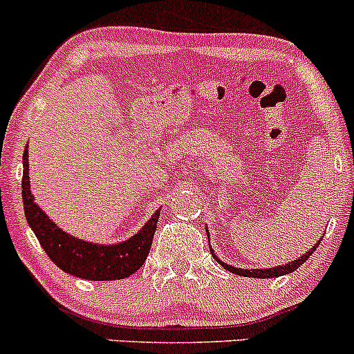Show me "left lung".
<instances>
[{
  "instance_id": "1",
  "label": "left lung",
  "mask_w": 354,
  "mask_h": 354,
  "mask_svg": "<svg viewBox=\"0 0 354 354\" xmlns=\"http://www.w3.org/2000/svg\"><path fill=\"white\" fill-rule=\"evenodd\" d=\"M321 242H317L316 245H314L310 250L308 252L306 255H302L301 259H296L292 260V262L286 263V266H281V267H274V269H255V270H245V269H236V267H230L227 266L225 262H220L218 259L213 255L216 260L220 262V266L223 267V269H227L228 272H232V274H236V275H243V277H259V279H272V277H279V275H284V274H290V272H294L296 269H299V267L302 266V263L306 262V260L309 259L310 254H314V250H316L317 245H319ZM213 254V252H212Z\"/></svg>"
}]
</instances>
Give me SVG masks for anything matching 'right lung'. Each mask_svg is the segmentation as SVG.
Returning a JSON list of instances; mask_svg holds the SVG:
<instances>
[{"instance_id":"1","label":"right lung","mask_w":354,"mask_h":354,"mask_svg":"<svg viewBox=\"0 0 354 354\" xmlns=\"http://www.w3.org/2000/svg\"><path fill=\"white\" fill-rule=\"evenodd\" d=\"M23 208L28 225L52 262L62 270L87 281L126 279L142 267L151 250L159 212L127 242L118 245H95L65 234L33 201L28 181V151L23 153Z\"/></svg>"}]
</instances>
